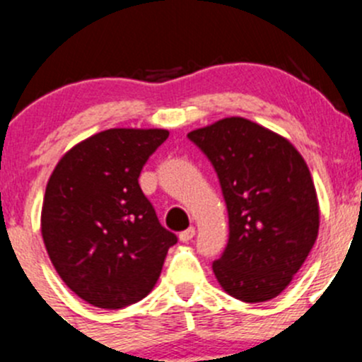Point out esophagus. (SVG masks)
<instances>
[{
  "label": "esophagus",
  "mask_w": 362,
  "mask_h": 362,
  "mask_svg": "<svg viewBox=\"0 0 362 362\" xmlns=\"http://www.w3.org/2000/svg\"><path fill=\"white\" fill-rule=\"evenodd\" d=\"M194 235H196V229L194 228H187V229H185V231H182L180 235H178V238H180V242L187 243L189 240L194 238Z\"/></svg>",
  "instance_id": "1"
}]
</instances>
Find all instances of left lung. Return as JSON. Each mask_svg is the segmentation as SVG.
<instances>
[{
	"label": "left lung",
	"mask_w": 362,
	"mask_h": 362,
	"mask_svg": "<svg viewBox=\"0 0 362 362\" xmlns=\"http://www.w3.org/2000/svg\"><path fill=\"white\" fill-rule=\"evenodd\" d=\"M214 164L228 206L229 240L214 261L233 298H276L308 257L319 235V202L305 159L280 134L228 117L187 134Z\"/></svg>",
	"instance_id": "left-lung-1"
}]
</instances>
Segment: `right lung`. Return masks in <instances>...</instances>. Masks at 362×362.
Listing matches in <instances>:
<instances>
[{
  "instance_id": "1",
  "label": "right lung",
  "mask_w": 362,
  "mask_h": 362,
  "mask_svg": "<svg viewBox=\"0 0 362 362\" xmlns=\"http://www.w3.org/2000/svg\"><path fill=\"white\" fill-rule=\"evenodd\" d=\"M166 129H107L54 168L42 236L54 268L78 298L117 310L154 289L177 236L160 226L138 178Z\"/></svg>"
}]
</instances>
